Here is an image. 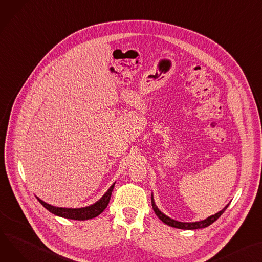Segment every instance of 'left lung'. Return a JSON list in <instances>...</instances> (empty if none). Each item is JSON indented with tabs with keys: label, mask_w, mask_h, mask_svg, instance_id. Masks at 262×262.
I'll return each mask as SVG.
<instances>
[{
	"label": "left lung",
	"mask_w": 262,
	"mask_h": 262,
	"mask_svg": "<svg viewBox=\"0 0 262 262\" xmlns=\"http://www.w3.org/2000/svg\"><path fill=\"white\" fill-rule=\"evenodd\" d=\"M230 204V203H229ZM229 204H226L221 211H219L218 213H216L215 215H212L210 217H207L206 219L204 220H200V221H195V222H181V221H177L175 219H172L168 216H166L165 214H163L158 206L156 205L155 203V200H154V195L151 193V206H152V210L155 211V214L158 216V218L164 222L165 224L169 225V226H172V228H176V229H181V230H198V229H204V228H207L208 225H211L212 223H214L223 213L224 211L228 208Z\"/></svg>",
	"instance_id": "1"
}]
</instances>
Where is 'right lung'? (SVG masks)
Wrapping results in <instances>:
<instances>
[{
    "mask_svg": "<svg viewBox=\"0 0 262 262\" xmlns=\"http://www.w3.org/2000/svg\"><path fill=\"white\" fill-rule=\"evenodd\" d=\"M116 183V182H115ZM115 183L112 184V186L107 189V191L104 194L97 202L94 204H91L89 206H84V207H77V208H72V207H59L51 205L49 203H46L45 201L41 200L39 197L36 196V198L39 200V202L46 208L47 211L52 213L56 216L62 217V218H67V219H73V220H89L93 219L97 216H99L105 208L107 207V204L111 200L112 196V191L114 189Z\"/></svg>",
    "mask_w": 262,
    "mask_h": 262,
    "instance_id": "add662e5",
    "label": "right lung"
}]
</instances>
